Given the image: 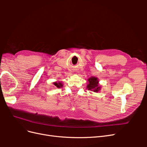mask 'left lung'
Masks as SVG:
<instances>
[{
	"label": "left lung",
	"instance_id": "obj_1",
	"mask_svg": "<svg viewBox=\"0 0 147 147\" xmlns=\"http://www.w3.org/2000/svg\"><path fill=\"white\" fill-rule=\"evenodd\" d=\"M88 84L87 85L88 90L94 92H98L100 90V86H99V80L97 77H91L88 78Z\"/></svg>",
	"mask_w": 147,
	"mask_h": 147
}]
</instances>
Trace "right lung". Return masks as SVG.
Returning <instances> with one entry per match:
<instances>
[{"label": "right lung", "instance_id": "add662e5", "mask_svg": "<svg viewBox=\"0 0 147 147\" xmlns=\"http://www.w3.org/2000/svg\"><path fill=\"white\" fill-rule=\"evenodd\" d=\"M53 84H54L55 86H56L57 88H60L61 87L63 86V83L61 82H54Z\"/></svg>", "mask_w": 147, "mask_h": 147}]
</instances>
